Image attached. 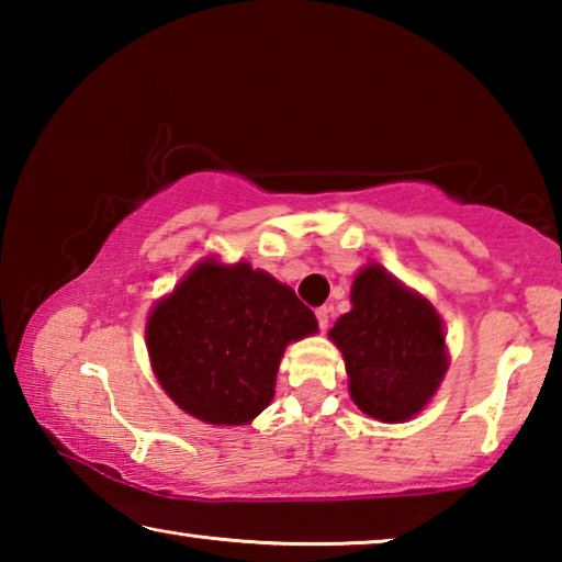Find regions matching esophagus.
<instances>
[{"instance_id":"1","label":"esophagus","mask_w":562,"mask_h":562,"mask_svg":"<svg viewBox=\"0 0 562 562\" xmlns=\"http://www.w3.org/2000/svg\"><path fill=\"white\" fill-rule=\"evenodd\" d=\"M329 307H319L317 312H315V315H317V325H319V329L322 331H325L327 327H329Z\"/></svg>"}]
</instances>
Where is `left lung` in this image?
Masks as SVG:
<instances>
[{
    "label": "left lung",
    "mask_w": 562,
    "mask_h": 562,
    "mask_svg": "<svg viewBox=\"0 0 562 562\" xmlns=\"http://www.w3.org/2000/svg\"><path fill=\"white\" fill-rule=\"evenodd\" d=\"M329 337L345 355L351 398L379 422H406L422 412L449 367L441 319L429 300L379 265L357 274L351 312Z\"/></svg>",
    "instance_id": "1"
}]
</instances>
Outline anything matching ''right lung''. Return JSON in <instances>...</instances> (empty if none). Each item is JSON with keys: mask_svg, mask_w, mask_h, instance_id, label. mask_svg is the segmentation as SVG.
Instances as JSON below:
<instances>
[{"mask_svg": "<svg viewBox=\"0 0 562 562\" xmlns=\"http://www.w3.org/2000/svg\"><path fill=\"white\" fill-rule=\"evenodd\" d=\"M317 331L288 284L247 262L205 260L150 312L146 339L160 386L207 424L252 422L274 396L284 347Z\"/></svg>", "mask_w": 562, "mask_h": 562, "instance_id": "add662e5", "label": "right lung"}]
</instances>
